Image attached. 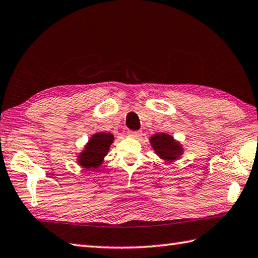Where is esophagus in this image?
<instances>
[{
  "label": "esophagus",
  "instance_id": "1",
  "mask_svg": "<svg viewBox=\"0 0 258 258\" xmlns=\"http://www.w3.org/2000/svg\"><path fill=\"white\" fill-rule=\"evenodd\" d=\"M127 135L130 136V138L139 139V138H141V135H142V133H141L140 131H128V132H127Z\"/></svg>",
  "mask_w": 258,
  "mask_h": 258
}]
</instances>
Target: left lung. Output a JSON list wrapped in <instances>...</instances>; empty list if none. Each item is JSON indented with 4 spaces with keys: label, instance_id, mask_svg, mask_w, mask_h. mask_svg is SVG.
<instances>
[{
    "label": "left lung",
    "instance_id": "8db88e82",
    "mask_svg": "<svg viewBox=\"0 0 258 258\" xmlns=\"http://www.w3.org/2000/svg\"><path fill=\"white\" fill-rule=\"evenodd\" d=\"M150 144L161 160L166 162H174L183 154V148L172 135L166 133H156L150 138Z\"/></svg>",
    "mask_w": 258,
    "mask_h": 258
}]
</instances>
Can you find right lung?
Masks as SVG:
<instances>
[{"label": "right lung", "mask_w": 258, "mask_h": 258, "mask_svg": "<svg viewBox=\"0 0 258 258\" xmlns=\"http://www.w3.org/2000/svg\"><path fill=\"white\" fill-rule=\"evenodd\" d=\"M113 141L114 135L112 133L98 132L90 136L87 144L78 155V164L87 170H97L103 164Z\"/></svg>", "instance_id": "1"}]
</instances>
